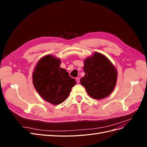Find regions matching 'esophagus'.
Returning a JSON list of instances; mask_svg holds the SVG:
<instances>
[{
    "label": "esophagus",
    "instance_id": "34e87169",
    "mask_svg": "<svg viewBox=\"0 0 147 147\" xmlns=\"http://www.w3.org/2000/svg\"><path fill=\"white\" fill-rule=\"evenodd\" d=\"M76 82L78 83H80V78H76Z\"/></svg>",
    "mask_w": 147,
    "mask_h": 147
}]
</instances>
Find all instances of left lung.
I'll list each match as a JSON object with an SVG mask.
<instances>
[{"label": "left lung", "instance_id": "obj_1", "mask_svg": "<svg viewBox=\"0 0 147 147\" xmlns=\"http://www.w3.org/2000/svg\"><path fill=\"white\" fill-rule=\"evenodd\" d=\"M83 70L85 75L80 83L92 98L101 99L112 92L117 83V70L106 56L95 52L84 61Z\"/></svg>", "mask_w": 147, "mask_h": 147}]
</instances>
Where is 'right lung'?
<instances>
[{
  "label": "right lung",
  "instance_id": "obj_1",
  "mask_svg": "<svg viewBox=\"0 0 147 147\" xmlns=\"http://www.w3.org/2000/svg\"><path fill=\"white\" fill-rule=\"evenodd\" d=\"M61 61L53 55H47L38 61L32 74L35 90L42 98L53 105L63 102L76 84L64 69Z\"/></svg>",
  "mask_w": 147,
  "mask_h": 147
}]
</instances>
